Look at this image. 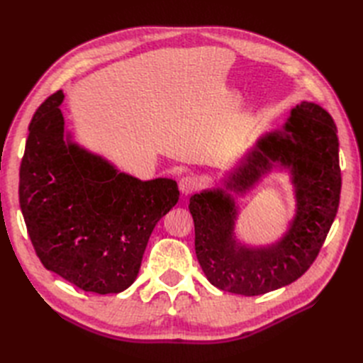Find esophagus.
Returning <instances> with one entry per match:
<instances>
[{
	"label": "esophagus",
	"mask_w": 363,
	"mask_h": 363,
	"mask_svg": "<svg viewBox=\"0 0 363 363\" xmlns=\"http://www.w3.org/2000/svg\"><path fill=\"white\" fill-rule=\"evenodd\" d=\"M196 188H199V180L192 177V175H186V177H182L179 182V189L183 195H191L196 191Z\"/></svg>",
	"instance_id": "obj_1"
}]
</instances>
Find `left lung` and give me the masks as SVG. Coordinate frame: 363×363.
Masks as SVG:
<instances>
[{
    "label": "left lung",
    "instance_id": "obj_1",
    "mask_svg": "<svg viewBox=\"0 0 363 363\" xmlns=\"http://www.w3.org/2000/svg\"><path fill=\"white\" fill-rule=\"evenodd\" d=\"M333 118L321 106L296 104L283 128L262 136L245 162L230 174L225 189L245 194L274 164L291 172L296 211L288 232L267 247H250L235 236L238 207L216 188L195 194L189 211L195 252L207 280L245 296L267 294L300 279L311 268L339 207V140Z\"/></svg>",
    "mask_w": 363,
    "mask_h": 363
}]
</instances>
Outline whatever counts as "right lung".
<instances>
[{"label": "right lung", "mask_w": 363, "mask_h": 363, "mask_svg": "<svg viewBox=\"0 0 363 363\" xmlns=\"http://www.w3.org/2000/svg\"><path fill=\"white\" fill-rule=\"evenodd\" d=\"M59 91L28 125L19 204L42 265L86 292L118 294L138 277L148 239L179 201L177 182L119 172L65 135Z\"/></svg>", "instance_id": "add662e5"}]
</instances>
